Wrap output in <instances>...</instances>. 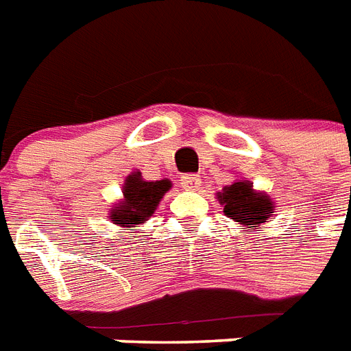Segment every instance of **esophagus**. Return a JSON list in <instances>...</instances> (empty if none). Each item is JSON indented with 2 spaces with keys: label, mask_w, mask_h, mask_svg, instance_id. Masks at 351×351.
<instances>
[{
  "label": "esophagus",
  "mask_w": 351,
  "mask_h": 351,
  "mask_svg": "<svg viewBox=\"0 0 351 351\" xmlns=\"http://www.w3.org/2000/svg\"><path fill=\"white\" fill-rule=\"evenodd\" d=\"M181 186L184 190H197L201 186V178L195 173H184L181 176Z\"/></svg>",
  "instance_id": "1"
}]
</instances>
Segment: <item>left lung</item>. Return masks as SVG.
<instances>
[{"label": "left lung", "mask_w": 351, "mask_h": 351, "mask_svg": "<svg viewBox=\"0 0 351 351\" xmlns=\"http://www.w3.org/2000/svg\"><path fill=\"white\" fill-rule=\"evenodd\" d=\"M217 201L226 217L250 232H259L261 224L274 219L276 212V201L263 190H255L254 183L246 179H235L224 186L217 192Z\"/></svg>", "instance_id": "1"}]
</instances>
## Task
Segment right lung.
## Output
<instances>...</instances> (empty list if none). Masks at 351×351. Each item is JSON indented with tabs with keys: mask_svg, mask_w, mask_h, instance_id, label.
Returning a JSON list of instances; mask_svg holds the SVG:
<instances>
[{
	"mask_svg": "<svg viewBox=\"0 0 351 351\" xmlns=\"http://www.w3.org/2000/svg\"><path fill=\"white\" fill-rule=\"evenodd\" d=\"M170 189V179L145 181L141 172H132L123 183V199L108 208V219L119 228L136 232L139 224L152 217L161 199Z\"/></svg>",
	"mask_w": 351,
	"mask_h": 351,
	"instance_id": "add662e5",
	"label": "right lung"
}]
</instances>
